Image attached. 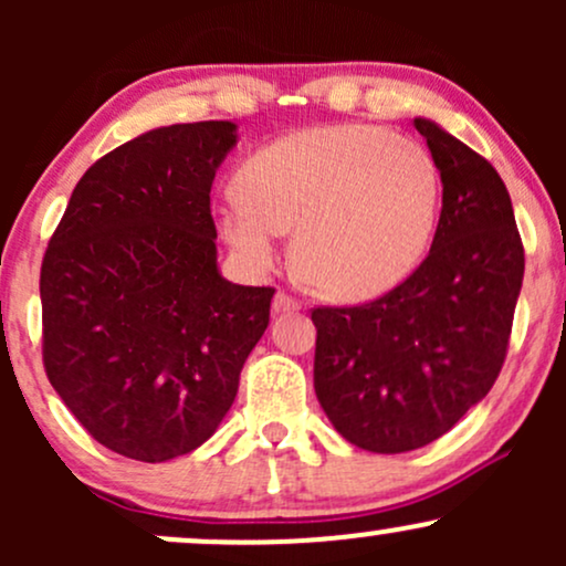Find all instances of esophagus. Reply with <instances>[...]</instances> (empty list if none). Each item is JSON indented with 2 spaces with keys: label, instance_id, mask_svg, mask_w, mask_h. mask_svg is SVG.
I'll return each mask as SVG.
<instances>
[{
  "label": "esophagus",
  "instance_id": "34e87169",
  "mask_svg": "<svg viewBox=\"0 0 566 566\" xmlns=\"http://www.w3.org/2000/svg\"><path fill=\"white\" fill-rule=\"evenodd\" d=\"M297 308H301V303L292 295H287V292H276L274 303H271V311H274V314H292V311Z\"/></svg>",
  "mask_w": 566,
  "mask_h": 566
}]
</instances>
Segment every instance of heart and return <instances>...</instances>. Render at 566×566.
Wrapping results in <instances>:
<instances>
[{
    "mask_svg": "<svg viewBox=\"0 0 566 566\" xmlns=\"http://www.w3.org/2000/svg\"><path fill=\"white\" fill-rule=\"evenodd\" d=\"M216 205L223 242L269 269L292 231L297 276L343 303L386 295L418 269L439 218V170L418 140L359 122L295 129L239 167Z\"/></svg>",
    "mask_w": 566,
    "mask_h": 566,
    "instance_id": "heart-1",
    "label": "heart"
}]
</instances>
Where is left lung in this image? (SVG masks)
I'll return each instance as SVG.
<instances>
[{"mask_svg":"<svg viewBox=\"0 0 566 566\" xmlns=\"http://www.w3.org/2000/svg\"><path fill=\"white\" fill-rule=\"evenodd\" d=\"M441 178L431 252L378 301L314 308L316 399L350 444H431L490 394L524 279L511 197L490 161L415 116Z\"/></svg>","mask_w":566,"mask_h":566,"instance_id":"8db88e82","label":"left lung"}]
</instances>
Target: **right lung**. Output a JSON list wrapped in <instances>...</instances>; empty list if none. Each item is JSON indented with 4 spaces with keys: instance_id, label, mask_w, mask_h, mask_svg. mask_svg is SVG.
<instances>
[{
    "instance_id": "right-lung-1",
    "label": "right lung",
    "mask_w": 566,
    "mask_h": 566,
    "mask_svg": "<svg viewBox=\"0 0 566 566\" xmlns=\"http://www.w3.org/2000/svg\"><path fill=\"white\" fill-rule=\"evenodd\" d=\"M233 122L148 129L97 159L44 252V369L90 437L143 463L197 450L237 399L274 290L218 269L210 191Z\"/></svg>"
}]
</instances>
